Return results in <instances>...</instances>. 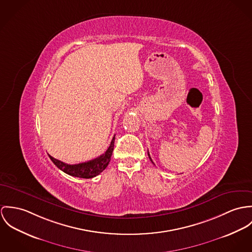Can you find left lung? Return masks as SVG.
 Returning a JSON list of instances; mask_svg holds the SVG:
<instances>
[{"instance_id": "1", "label": "left lung", "mask_w": 252, "mask_h": 252, "mask_svg": "<svg viewBox=\"0 0 252 252\" xmlns=\"http://www.w3.org/2000/svg\"><path fill=\"white\" fill-rule=\"evenodd\" d=\"M148 156H149V158H150V159H151V161L153 162V160H152V158H151V157H150V154H149V152H148ZM154 163V162H153Z\"/></svg>"}]
</instances>
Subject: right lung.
Wrapping results in <instances>:
<instances>
[{
    "instance_id": "obj_1",
    "label": "right lung",
    "mask_w": 252,
    "mask_h": 252,
    "mask_svg": "<svg viewBox=\"0 0 252 252\" xmlns=\"http://www.w3.org/2000/svg\"><path fill=\"white\" fill-rule=\"evenodd\" d=\"M114 141L115 135L113 137L112 141L110 143L109 148L106 150L104 154H102L100 157L92 159L87 162H82L78 164H66L61 160H58L49 155L50 159L53 161V163L57 167L63 172L77 178H83V179H91L97 175H99L105 168L108 166L111 156H112L113 150H114Z\"/></svg>"
}]
</instances>
